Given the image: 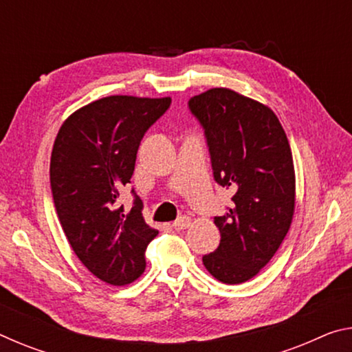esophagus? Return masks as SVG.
Segmentation results:
<instances>
[{
	"label": "esophagus",
	"mask_w": 352,
	"mask_h": 352,
	"mask_svg": "<svg viewBox=\"0 0 352 352\" xmlns=\"http://www.w3.org/2000/svg\"><path fill=\"white\" fill-rule=\"evenodd\" d=\"M189 225H190V219H189V217H186V216H183V217H180V219H177L175 222L172 223V226H174V230H175V231L186 230Z\"/></svg>",
	"instance_id": "esophagus-1"
}]
</instances>
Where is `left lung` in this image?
<instances>
[{"label": "left lung", "instance_id": "1", "mask_svg": "<svg viewBox=\"0 0 352 352\" xmlns=\"http://www.w3.org/2000/svg\"><path fill=\"white\" fill-rule=\"evenodd\" d=\"M189 109L205 129L214 178L233 192L231 208L214 217L220 243L204 265L220 283H245L269 264L294 219L287 135L270 107L230 88L190 98Z\"/></svg>", "mask_w": 352, "mask_h": 352}]
</instances>
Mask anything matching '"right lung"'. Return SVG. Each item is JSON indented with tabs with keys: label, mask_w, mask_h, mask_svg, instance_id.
Here are the masks:
<instances>
[{
	"label": "right lung",
	"mask_w": 352,
	"mask_h": 352,
	"mask_svg": "<svg viewBox=\"0 0 352 352\" xmlns=\"http://www.w3.org/2000/svg\"><path fill=\"white\" fill-rule=\"evenodd\" d=\"M169 105L170 98L98 99L65 119L52 146L51 190L62 230L82 264L107 284L138 279L158 234L138 197L129 214L118 197L133 175L142 136Z\"/></svg>",
	"instance_id": "add662e5"
}]
</instances>
